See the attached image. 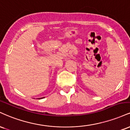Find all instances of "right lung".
I'll return each mask as SVG.
<instances>
[{
  "instance_id": "1",
  "label": "right lung",
  "mask_w": 130,
  "mask_h": 130,
  "mask_svg": "<svg viewBox=\"0 0 130 130\" xmlns=\"http://www.w3.org/2000/svg\"><path fill=\"white\" fill-rule=\"evenodd\" d=\"M43 98H44V97H43ZM41 99H42V98H41Z\"/></svg>"
}]
</instances>
